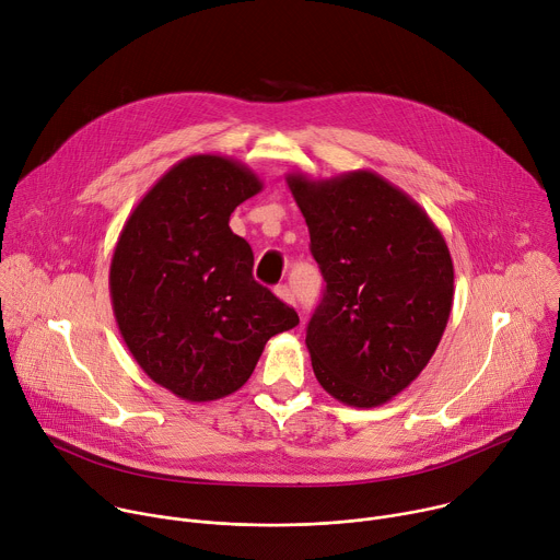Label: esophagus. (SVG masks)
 <instances>
[{
    "label": "esophagus",
    "instance_id": "esophagus-1",
    "mask_svg": "<svg viewBox=\"0 0 560 560\" xmlns=\"http://www.w3.org/2000/svg\"><path fill=\"white\" fill-rule=\"evenodd\" d=\"M275 294H277L281 301H285V303H290V305H296V301H294V294H292L290 285H285V283L277 285V288H275Z\"/></svg>",
    "mask_w": 560,
    "mask_h": 560
}]
</instances>
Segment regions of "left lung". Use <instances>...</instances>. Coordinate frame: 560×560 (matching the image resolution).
Listing matches in <instances>:
<instances>
[{
  "instance_id": "left-lung-1",
  "label": "left lung",
  "mask_w": 560,
  "mask_h": 560,
  "mask_svg": "<svg viewBox=\"0 0 560 560\" xmlns=\"http://www.w3.org/2000/svg\"><path fill=\"white\" fill-rule=\"evenodd\" d=\"M285 182L326 281L305 335L314 376L346 406L378 408L421 374L445 332L454 299L445 238L372 171Z\"/></svg>"
}]
</instances>
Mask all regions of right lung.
<instances>
[{
    "label": "right lung",
    "instance_id": "add662e5",
    "mask_svg": "<svg viewBox=\"0 0 560 560\" xmlns=\"http://www.w3.org/2000/svg\"><path fill=\"white\" fill-rule=\"evenodd\" d=\"M261 179L221 154L182 159L128 217L110 261L119 332L139 368L190 404L242 387L296 312L253 277V248L230 230Z\"/></svg>",
    "mask_w": 560,
    "mask_h": 560
}]
</instances>
